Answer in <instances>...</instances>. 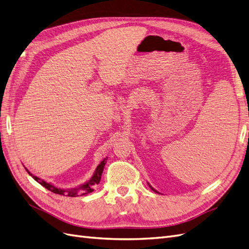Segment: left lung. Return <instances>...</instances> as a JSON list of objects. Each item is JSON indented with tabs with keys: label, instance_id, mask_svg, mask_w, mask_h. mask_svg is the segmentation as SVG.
Instances as JSON below:
<instances>
[{
	"label": "left lung",
	"instance_id": "1",
	"mask_svg": "<svg viewBox=\"0 0 249 249\" xmlns=\"http://www.w3.org/2000/svg\"><path fill=\"white\" fill-rule=\"evenodd\" d=\"M149 187H150V186H149ZM150 188H152V187H150ZM152 190H153V191H155V192H157V193H158V191H156V190H155V189H154V188H152Z\"/></svg>",
	"mask_w": 249,
	"mask_h": 249
}]
</instances>
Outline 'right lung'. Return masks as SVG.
Returning a JSON list of instances; mask_svg holds the SVG:
<instances>
[{"mask_svg": "<svg viewBox=\"0 0 249 249\" xmlns=\"http://www.w3.org/2000/svg\"><path fill=\"white\" fill-rule=\"evenodd\" d=\"M105 164H106V159H104L100 164L99 166L96 167L95 169V172L94 175L92 176V178H90L88 182L84 185L80 186L79 188H77V189H72V190H64V189H60V188H57L55 186H53L52 184L50 183H47L44 182L43 179L37 178L35 176H33L31 172L28 171V169H26L28 171V173L30 176H31L36 182H38L41 186H43L44 188H47L48 190L54 192L56 194H60V195H64V196H71V197H76V196H79V195H84V194H87V193H90L92 192L94 189H93V186L94 185H97L100 183L101 180V177H102V173H103V170H104V166Z\"/></svg>", "mask_w": 249, "mask_h": 249, "instance_id": "obj_1", "label": "right lung"}]
</instances>
